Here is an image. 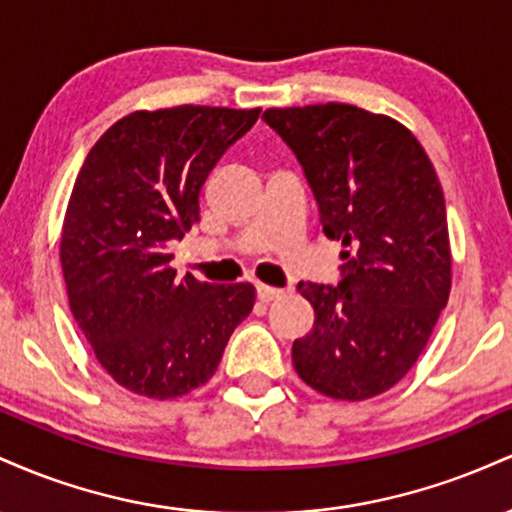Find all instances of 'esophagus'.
Segmentation results:
<instances>
[{"mask_svg":"<svg viewBox=\"0 0 512 512\" xmlns=\"http://www.w3.org/2000/svg\"><path fill=\"white\" fill-rule=\"evenodd\" d=\"M281 293H284V291H281V289H276V286L257 284V296H260V301H264V303L274 301V298H279Z\"/></svg>","mask_w":512,"mask_h":512,"instance_id":"obj_1","label":"esophagus"}]
</instances>
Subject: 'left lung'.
Returning <instances> with one entry per match:
<instances>
[{"mask_svg":"<svg viewBox=\"0 0 512 512\" xmlns=\"http://www.w3.org/2000/svg\"><path fill=\"white\" fill-rule=\"evenodd\" d=\"M262 120L296 154L327 238L344 245L337 284L301 281L313 330L293 342L303 383L368 399L407 375L450 296L445 199L407 127L346 103L272 108Z\"/></svg>","mask_w":512,"mask_h":512,"instance_id":"8db88e82","label":"left lung"}]
</instances>
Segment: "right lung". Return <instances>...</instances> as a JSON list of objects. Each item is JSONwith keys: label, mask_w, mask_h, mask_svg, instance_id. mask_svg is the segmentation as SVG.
I'll list each match as a JSON object with an SVG mask.
<instances>
[{"label": "right lung", "mask_w": 512, "mask_h": 512, "mask_svg": "<svg viewBox=\"0 0 512 512\" xmlns=\"http://www.w3.org/2000/svg\"><path fill=\"white\" fill-rule=\"evenodd\" d=\"M260 117L178 105L117 120L88 151L62 226L69 308L98 363L137 395L204 385L255 305L252 284L175 279L170 243L199 221V190Z\"/></svg>", "instance_id": "obj_1"}]
</instances>
